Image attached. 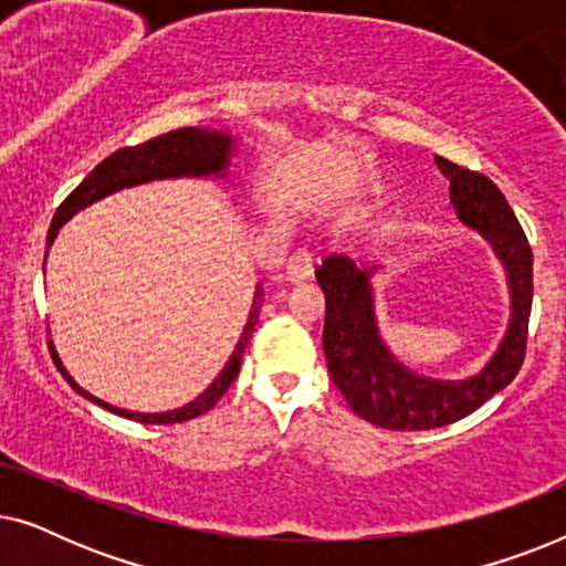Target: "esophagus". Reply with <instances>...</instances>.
Returning a JSON list of instances; mask_svg holds the SVG:
<instances>
[{
    "instance_id": "esophagus-1",
    "label": "esophagus",
    "mask_w": 566,
    "mask_h": 566,
    "mask_svg": "<svg viewBox=\"0 0 566 566\" xmlns=\"http://www.w3.org/2000/svg\"><path fill=\"white\" fill-rule=\"evenodd\" d=\"M312 275H314V258L306 252H296L289 260V265H285V281L293 285L308 281Z\"/></svg>"
}]
</instances>
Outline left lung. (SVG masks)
Listing matches in <instances>:
<instances>
[{
  "instance_id": "8db88e82",
  "label": "left lung",
  "mask_w": 566,
  "mask_h": 566,
  "mask_svg": "<svg viewBox=\"0 0 566 566\" xmlns=\"http://www.w3.org/2000/svg\"><path fill=\"white\" fill-rule=\"evenodd\" d=\"M451 180V206L463 227L482 234L505 268L510 319L505 335L476 374L467 378H432L415 374L389 350L376 316L374 277L381 265L358 268L335 254L316 270L327 314H324V355L332 381L363 420L386 430H436L474 412L505 389L525 358L533 301V254L513 208L497 185L436 157Z\"/></svg>"
}]
</instances>
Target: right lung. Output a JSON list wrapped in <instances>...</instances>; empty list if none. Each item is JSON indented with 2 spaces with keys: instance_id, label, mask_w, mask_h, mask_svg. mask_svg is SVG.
Instances as JSON below:
<instances>
[{
  "instance_id": "add662e5",
  "label": "right lung",
  "mask_w": 566,
  "mask_h": 566,
  "mask_svg": "<svg viewBox=\"0 0 566 566\" xmlns=\"http://www.w3.org/2000/svg\"><path fill=\"white\" fill-rule=\"evenodd\" d=\"M237 146H239V136H231L227 128L192 126V128H180V130H172V134L157 136L146 144L128 146V149H118L107 159L99 161V165L80 182V188H76L72 196H69L64 203L59 206V211H56V216H53L51 229H49V244H45V254H49L53 239L59 237V229L64 227L72 216L84 211V208L92 203H97V200L113 196V192L136 188V185L154 182V180H182V177H192V180H229L231 159H234ZM43 265H45V260H43ZM262 296H265V291H262V285L258 283V289H254L250 316H247V324L242 329V337H239L234 353L229 355L227 366L221 368V374L216 376L196 399L188 401V405L177 407V409H167V412H130V409L107 405V401L97 399L95 394L84 391L82 386L74 381L72 374L64 368V363H61L56 345L53 343H49L51 358H53V363H56L59 374L66 378L69 386H72L80 397L92 401V405L107 409V412L126 417V420L144 422V424H175V422L192 420V417L206 415L208 409H211L216 401L227 394L231 381L239 376L244 347H247V343H250L254 324H258Z\"/></svg>"
}]
</instances>
